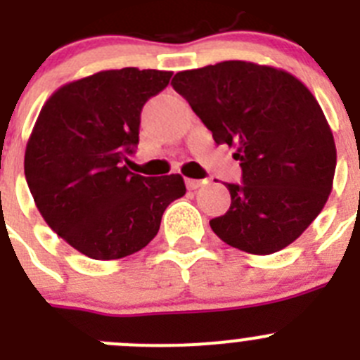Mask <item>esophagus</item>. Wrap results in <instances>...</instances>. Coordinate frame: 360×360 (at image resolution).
Instances as JSON below:
<instances>
[{"label": "esophagus", "instance_id": "34e87169", "mask_svg": "<svg viewBox=\"0 0 360 360\" xmlns=\"http://www.w3.org/2000/svg\"><path fill=\"white\" fill-rule=\"evenodd\" d=\"M186 184L191 191H195V189H198V187H202L203 184H207V180H195V178H189Z\"/></svg>", "mask_w": 360, "mask_h": 360}]
</instances>
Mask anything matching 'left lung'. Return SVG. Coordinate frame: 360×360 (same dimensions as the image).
Masks as SVG:
<instances>
[{"label":"left lung","mask_w":360,"mask_h":360,"mask_svg":"<svg viewBox=\"0 0 360 360\" xmlns=\"http://www.w3.org/2000/svg\"><path fill=\"white\" fill-rule=\"evenodd\" d=\"M216 144L236 146L241 184L231 207L209 224L234 249L266 256L297 240L332 193L337 151L326 117L285 70L224 61L171 81Z\"/></svg>","instance_id":"obj_1"}]
</instances>
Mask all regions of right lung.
Wrapping results in <instances>:
<instances>
[{"mask_svg": "<svg viewBox=\"0 0 360 360\" xmlns=\"http://www.w3.org/2000/svg\"><path fill=\"white\" fill-rule=\"evenodd\" d=\"M162 70H106L61 86L44 103L25 151V176L44 221L91 259H119L157 236L186 195L180 174L122 165L139 144L141 111L169 84Z\"/></svg>", "mask_w": 360, "mask_h": 360, "instance_id": "1", "label": "right lung"}]
</instances>
